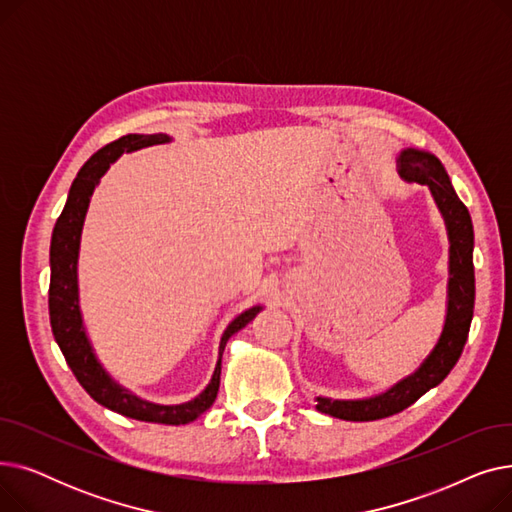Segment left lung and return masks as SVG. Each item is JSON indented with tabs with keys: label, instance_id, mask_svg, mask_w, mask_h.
I'll return each mask as SVG.
<instances>
[{
	"label": "left lung",
	"instance_id": "8db88e82",
	"mask_svg": "<svg viewBox=\"0 0 512 512\" xmlns=\"http://www.w3.org/2000/svg\"><path fill=\"white\" fill-rule=\"evenodd\" d=\"M398 174L425 184L434 195L442 213L450 240L448 261V309L444 330L434 351L405 380L390 390L363 400H332L317 396V411L344 421H375L396 415L411 407L427 390L436 388L459 361L475 305V272H473V224L465 203L456 197L450 178L440 159L427 151L405 149L398 155Z\"/></svg>",
	"mask_w": 512,
	"mask_h": 512
}]
</instances>
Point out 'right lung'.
<instances>
[{
    "label": "right lung",
    "instance_id": "obj_1",
    "mask_svg": "<svg viewBox=\"0 0 512 512\" xmlns=\"http://www.w3.org/2000/svg\"><path fill=\"white\" fill-rule=\"evenodd\" d=\"M170 143L168 134H126L118 141L101 147L97 153L89 157L87 164L76 174L64 211L56 222L51 234L49 247V321L51 332L56 338L60 351L76 375L78 384L83 386L93 400L99 405L112 409L124 417L149 421V423H164V425H184L195 421L201 413H205L220 390V373H222V353L226 342L232 334L245 328L249 321L261 311V307H251L245 313H240L232 319L220 340V357L215 363V371L207 388L195 396L193 400L182 402V405H155V402L143 400L137 394L128 392L120 384H116L110 373H107L95 357L93 346L87 338L83 315L78 307V249H80V232H83L85 215L89 209L91 195L99 178L107 172L110 164L126 151H137L151 145Z\"/></svg>",
    "mask_w": 512,
    "mask_h": 512
}]
</instances>
